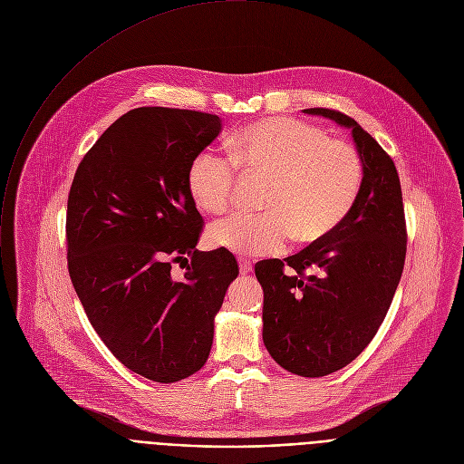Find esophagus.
Returning <instances> with one entry per match:
<instances>
[{
    "instance_id": "esophagus-1",
    "label": "esophagus",
    "mask_w": 464,
    "mask_h": 464,
    "mask_svg": "<svg viewBox=\"0 0 464 464\" xmlns=\"http://www.w3.org/2000/svg\"><path fill=\"white\" fill-rule=\"evenodd\" d=\"M238 267H240L242 275H249L253 271V266L249 262H246V260H238Z\"/></svg>"
}]
</instances>
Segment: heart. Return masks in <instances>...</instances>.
<instances>
[{"label": "heart", "mask_w": 464, "mask_h": 464, "mask_svg": "<svg viewBox=\"0 0 464 464\" xmlns=\"http://www.w3.org/2000/svg\"><path fill=\"white\" fill-rule=\"evenodd\" d=\"M229 151L202 150L189 164L188 188L200 209L222 213L231 204L238 166L269 175L267 211L233 213L208 229L213 247L238 256L282 253L295 235L304 242L325 237L360 193L363 162L356 146L295 117L244 126L229 139Z\"/></svg>", "instance_id": "1"}]
</instances>
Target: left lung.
<instances>
[{"label":"left lung","mask_w":464,"mask_h":464,"mask_svg":"<svg viewBox=\"0 0 464 464\" xmlns=\"http://www.w3.org/2000/svg\"><path fill=\"white\" fill-rule=\"evenodd\" d=\"M353 131L363 162L360 193L325 237L282 260H262V338L271 358L304 378L333 374L372 342L401 280L407 229L398 169L353 117L307 108Z\"/></svg>","instance_id":"left-lung-1"}]
</instances>
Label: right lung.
Returning a JSON list of instances; mask_svg holds the SVG:
<instances>
[{"label": "right lung", "instance_id": "obj_1", "mask_svg": "<svg viewBox=\"0 0 464 464\" xmlns=\"http://www.w3.org/2000/svg\"><path fill=\"white\" fill-rule=\"evenodd\" d=\"M222 131L218 115L140 106L82 157L68 195V273L111 354L157 383L200 371L215 316L238 264L198 251L202 217L188 188L191 160ZM189 257L177 281L170 264Z\"/></svg>", "mask_w": 464, "mask_h": 464}]
</instances>
